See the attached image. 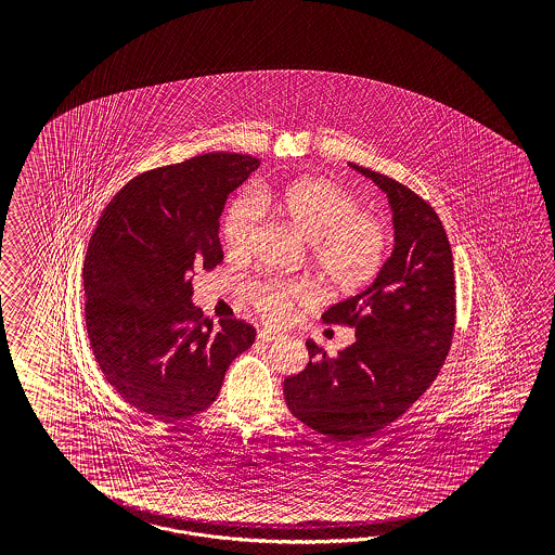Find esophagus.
I'll use <instances>...</instances> for the list:
<instances>
[{
  "instance_id": "obj_1",
  "label": "esophagus",
  "mask_w": 555,
  "mask_h": 555,
  "mask_svg": "<svg viewBox=\"0 0 555 555\" xmlns=\"http://www.w3.org/2000/svg\"><path fill=\"white\" fill-rule=\"evenodd\" d=\"M279 337V332H274V330H260L258 332V339L260 341H272V339H276Z\"/></svg>"
}]
</instances>
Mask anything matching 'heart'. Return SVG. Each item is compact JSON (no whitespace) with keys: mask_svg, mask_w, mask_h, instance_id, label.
<instances>
[{"mask_svg":"<svg viewBox=\"0 0 555 555\" xmlns=\"http://www.w3.org/2000/svg\"><path fill=\"white\" fill-rule=\"evenodd\" d=\"M279 214L302 240L311 242V260L323 283L337 293H360L383 272L390 253L387 223L362 211L360 202L327 179H301L258 195L244 193L230 203L223 240L232 253H246L258 232L262 207ZM246 297L262 320L285 323L315 302V291L301 281H253Z\"/></svg>","mask_w":555,"mask_h":555,"instance_id":"heart-1","label":"heart"}]
</instances>
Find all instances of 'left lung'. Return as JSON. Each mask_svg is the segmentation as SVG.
<instances>
[{
    "instance_id": "obj_1",
    "label": "left lung",
    "mask_w": 555,
    "mask_h": 555,
    "mask_svg": "<svg viewBox=\"0 0 555 555\" xmlns=\"http://www.w3.org/2000/svg\"><path fill=\"white\" fill-rule=\"evenodd\" d=\"M350 167L387 193L395 250L364 293L323 313L325 323L356 330L352 346L330 358L307 341L309 364L285 380L291 413L336 441L399 420L436 380L455 327L454 256L436 209L387 175Z\"/></svg>"
}]
</instances>
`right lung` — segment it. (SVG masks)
<instances>
[{
  "instance_id": "add662e5",
  "label": "right lung",
  "mask_w": 555,
  "mask_h": 555,
  "mask_svg": "<svg viewBox=\"0 0 555 555\" xmlns=\"http://www.w3.org/2000/svg\"><path fill=\"white\" fill-rule=\"evenodd\" d=\"M260 160L211 152L146 170L103 209L83 262L85 325L124 401L177 421L216 401L225 370L254 344L242 320L214 325L191 302L197 269L223 260L219 216Z\"/></svg>"
}]
</instances>
